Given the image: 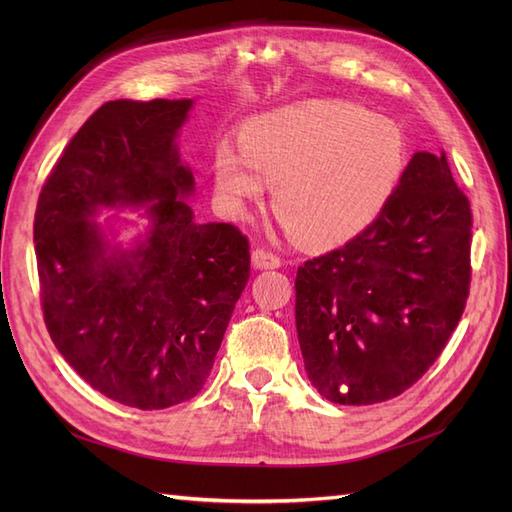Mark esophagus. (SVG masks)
I'll return each mask as SVG.
<instances>
[{"mask_svg":"<svg viewBox=\"0 0 512 512\" xmlns=\"http://www.w3.org/2000/svg\"><path fill=\"white\" fill-rule=\"evenodd\" d=\"M252 265L256 269H277V267H282V258L275 252L267 250V247H256V250L252 252Z\"/></svg>","mask_w":512,"mask_h":512,"instance_id":"obj_1","label":"esophagus"}]
</instances>
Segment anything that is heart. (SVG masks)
<instances>
[{
	"instance_id": "b5f03b06",
	"label": "heart",
	"mask_w": 512,
	"mask_h": 512,
	"mask_svg": "<svg viewBox=\"0 0 512 512\" xmlns=\"http://www.w3.org/2000/svg\"><path fill=\"white\" fill-rule=\"evenodd\" d=\"M239 153L220 147L213 183L222 207L243 218L273 183V211L307 243L335 245L363 232L389 205L408 164L395 121L350 102H305L247 119Z\"/></svg>"
}]
</instances>
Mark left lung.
I'll list each match as a JSON object with an SVG mask.
<instances>
[{"mask_svg": "<svg viewBox=\"0 0 512 512\" xmlns=\"http://www.w3.org/2000/svg\"><path fill=\"white\" fill-rule=\"evenodd\" d=\"M470 243V200L446 156L418 151L361 235L299 267L297 333L322 397L380 404L423 378L466 309Z\"/></svg>", "mask_w": 512, "mask_h": 512, "instance_id": "left-lung-1", "label": "left lung"}]
</instances>
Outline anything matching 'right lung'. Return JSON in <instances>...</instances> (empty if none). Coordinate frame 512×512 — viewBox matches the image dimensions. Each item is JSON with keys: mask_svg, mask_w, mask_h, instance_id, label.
I'll list each match as a JSON object with an SVG mask.
<instances>
[{"mask_svg": "<svg viewBox=\"0 0 512 512\" xmlns=\"http://www.w3.org/2000/svg\"><path fill=\"white\" fill-rule=\"evenodd\" d=\"M190 108L192 100L102 104L46 177L34 220L53 344L89 386L138 410L203 389L250 280L247 237L232 224H196L185 203L194 175L175 138ZM117 204H146L152 220L128 253L88 220Z\"/></svg>", "mask_w": 512, "mask_h": 512, "instance_id": "add662e5", "label": "right lung"}]
</instances>
